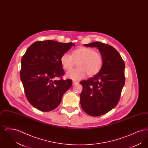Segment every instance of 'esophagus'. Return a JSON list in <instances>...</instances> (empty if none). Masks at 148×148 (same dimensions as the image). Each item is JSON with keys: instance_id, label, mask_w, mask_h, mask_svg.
<instances>
[{"instance_id": "esophagus-1", "label": "esophagus", "mask_w": 148, "mask_h": 148, "mask_svg": "<svg viewBox=\"0 0 148 148\" xmlns=\"http://www.w3.org/2000/svg\"><path fill=\"white\" fill-rule=\"evenodd\" d=\"M78 83H79L78 82H75V81H73V85H75L77 84Z\"/></svg>"}]
</instances>
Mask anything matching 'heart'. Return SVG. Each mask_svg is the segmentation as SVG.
I'll return each instance as SVG.
<instances>
[{"instance_id":"b5f03b06","label":"heart","mask_w":148,"mask_h":148,"mask_svg":"<svg viewBox=\"0 0 148 148\" xmlns=\"http://www.w3.org/2000/svg\"><path fill=\"white\" fill-rule=\"evenodd\" d=\"M60 62L64 69L68 71L72 69L77 62V68L66 73V77L74 80H78L85 77H92L98 73L103 64L102 56L95 50L82 47L75 50L72 56L65 53L60 58Z\"/></svg>"}]
</instances>
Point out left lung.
I'll use <instances>...</instances> for the list:
<instances>
[{"instance_id": "1", "label": "left lung", "mask_w": 148, "mask_h": 148, "mask_svg": "<svg viewBox=\"0 0 148 148\" xmlns=\"http://www.w3.org/2000/svg\"><path fill=\"white\" fill-rule=\"evenodd\" d=\"M98 48L103 58V64L98 73L87 80L80 82L83 86L80 104L88 115L98 116L109 112L118 104L125 84V63L114 47L101 42L84 45Z\"/></svg>"}]
</instances>
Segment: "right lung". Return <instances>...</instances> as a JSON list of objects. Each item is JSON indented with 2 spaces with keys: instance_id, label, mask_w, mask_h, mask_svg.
<instances>
[{
  "instance_id": "1",
  "label": "right lung",
  "mask_w": 148,
  "mask_h": 148,
  "mask_svg": "<svg viewBox=\"0 0 148 148\" xmlns=\"http://www.w3.org/2000/svg\"><path fill=\"white\" fill-rule=\"evenodd\" d=\"M72 46L73 42H36L22 57L21 79L29 102L37 109L47 112L56 109L72 86L71 80L62 79L64 71L60 62L62 56ZM56 77L61 79L56 81Z\"/></svg>"
}]
</instances>
